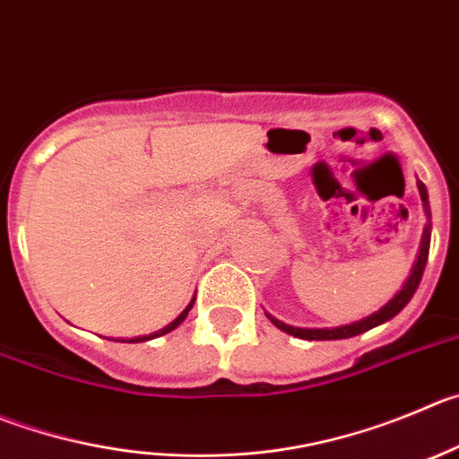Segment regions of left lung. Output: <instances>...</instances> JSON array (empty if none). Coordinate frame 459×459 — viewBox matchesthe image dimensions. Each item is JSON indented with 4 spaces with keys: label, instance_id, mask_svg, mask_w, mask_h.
Listing matches in <instances>:
<instances>
[{
    "label": "left lung",
    "instance_id": "1",
    "mask_svg": "<svg viewBox=\"0 0 459 459\" xmlns=\"http://www.w3.org/2000/svg\"><path fill=\"white\" fill-rule=\"evenodd\" d=\"M417 187H419V195H421L423 212H426V217H428V224H426V229H423V238H421V247H419V255H417V260H414L412 272H410L408 281L403 282V288L398 290V292L394 294V297L389 299V301L385 303L380 310H376L374 315L365 316V319H359V321H353V324H344V326L297 328V326H290V324H282L281 319H276V316H272L267 312L269 321H272L273 326L281 328V331L288 333V335L299 337V340H346V337H355V335H359V333H367V331H371V328L380 326V324L394 319L398 312L403 310V307L410 303V299L414 297V292H417L419 282H421V276H423V269H426V263H428V251H430V229H432V224H430V204H428V190H426V186H423L421 181H417Z\"/></svg>",
    "mask_w": 459,
    "mask_h": 459
}]
</instances>
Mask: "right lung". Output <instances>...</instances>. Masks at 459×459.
I'll return each mask as SVG.
<instances>
[{"label":"right lung","instance_id":"right-lung-1","mask_svg":"<svg viewBox=\"0 0 459 459\" xmlns=\"http://www.w3.org/2000/svg\"><path fill=\"white\" fill-rule=\"evenodd\" d=\"M192 306H195V299H192V301L187 303V307H186V310L181 312V315L177 316V319L171 321V324H167L165 328H160V331H156V333H149V335H140V337H128V340H119V342H131V344H138V342H147V340H153V337L167 335V333H171V331H174V328H178V326H181L183 321H186L187 312L192 310Z\"/></svg>","mask_w":459,"mask_h":459}]
</instances>
